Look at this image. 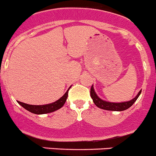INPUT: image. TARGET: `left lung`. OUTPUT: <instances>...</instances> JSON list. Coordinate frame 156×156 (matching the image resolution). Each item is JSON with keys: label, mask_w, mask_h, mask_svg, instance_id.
<instances>
[{"label": "left lung", "mask_w": 156, "mask_h": 156, "mask_svg": "<svg viewBox=\"0 0 156 156\" xmlns=\"http://www.w3.org/2000/svg\"><path fill=\"white\" fill-rule=\"evenodd\" d=\"M141 92H142V90L139 92V93H138L136 97L133 98L129 101L123 102V103H111V102L105 101V100L100 99L95 92L93 86H92L91 89H90V96H91V98L93 99V103H95V105L97 107L100 108V109L109 111H123L133 106V103L136 101V99H138V97L140 95Z\"/></svg>", "instance_id": "left-lung-1"}]
</instances>
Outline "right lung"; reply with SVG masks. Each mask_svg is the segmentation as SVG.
<instances>
[{"label":"right lung","mask_w":156,"mask_h":156,"mask_svg":"<svg viewBox=\"0 0 156 156\" xmlns=\"http://www.w3.org/2000/svg\"><path fill=\"white\" fill-rule=\"evenodd\" d=\"M69 88H70V87H69ZM69 88L68 89L67 91L64 93V95H63L61 98H60L58 100H57V101L54 102V103H50V104L36 106V105L27 104V103H21V102L20 101H17V103H18L22 107H23L25 109H27V110L29 111V112H32V113L38 114V115L50 113V112H54V111L60 109V108L65 104V103H66V99H67L68 91H69Z\"/></svg>","instance_id":"right-lung-1"}]
</instances>
